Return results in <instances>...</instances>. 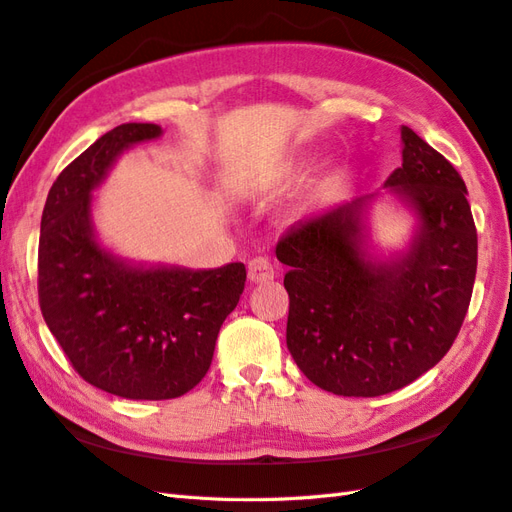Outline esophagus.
I'll use <instances>...</instances> for the list:
<instances>
[{"mask_svg": "<svg viewBox=\"0 0 512 512\" xmlns=\"http://www.w3.org/2000/svg\"><path fill=\"white\" fill-rule=\"evenodd\" d=\"M248 279L253 283H268L275 279V266L268 257H253L248 261Z\"/></svg>", "mask_w": 512, "mask_h": 512, "instance_id": "34e87169", "label": "esophagus"}]
</instances>
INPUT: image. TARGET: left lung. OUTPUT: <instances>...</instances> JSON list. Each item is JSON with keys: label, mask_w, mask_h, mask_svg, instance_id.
I'll return each mask as SVG.
<instances>
[{"label": "left lung", "mask_w": 512, "mask_h": 512, "mask_svg": "<svg viewBox=\"0 0 512 512\" xmlns=\"http://www.w3.org/2000/svg\"><path fill=\"white\" fill-rule=\"evenodd\" d=\"M403 163L384 183L421 227L395 264L364 259V198L296 222L277 242L288 266L285 340L312 384L342 397H379L443 360L467 316L478 231L467 187L441 152L401 128Z\"/></svg>", "instance_id": "8db88e82"}]
</instances>
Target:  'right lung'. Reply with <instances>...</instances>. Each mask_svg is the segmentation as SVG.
<instances>
[{
    "label": "right lung",
    "instance_id": "right-lung-1",
    "mask_svg": "<svg viewBox=\"0 0 512 512\" xmlns=\"http://www.w3.org/2000/svg\"><path fill=\"white\" fill-rule=\"evenodd\" d=\"M122 124L58 174L39 240V305L74 371L124 399H174L207 375L218 331L244 292L240 261L216 270L130 268L95 242L91 192L117 154L157 139Z\"/></svg>",
    "mask_w": 512,
    "mask_h": 512
}]
</instances>
